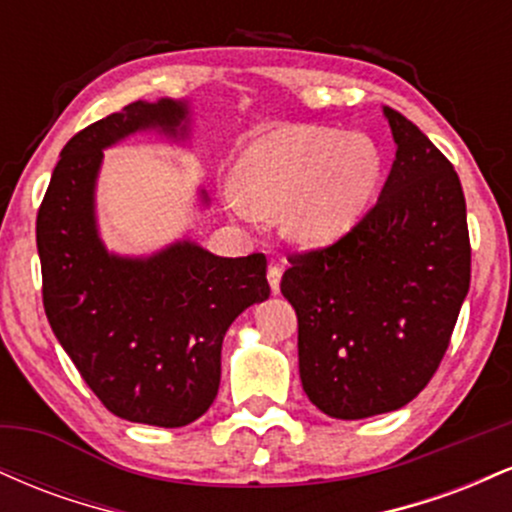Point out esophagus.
I'll use <instances>...</instances> for the list:
<instances>
[{
    "mask_svg": "<svg viewBox=\"0 0 512 512\" xmlns=\"http://www.w3.org/2000/svg\"><path fill=\"white\" fill-rule=\"evenodd\" d=\"M281 274H284V269H281V264H276V262L269 264V269H267V279H269V286H272V293H279Z\"/></svg>",
    "mask_w": 512,
    "mask_h": 512,
    "instance_id": "1",
    "label": "esophagus"
}]
</instances>
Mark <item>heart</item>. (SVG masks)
I'll list each match as a JSON object with an SVG mask.
<instances>
[{"instance_id":"b5f03b06","label":"heart","mask_w":512,"mask_h":512,"mask_svg":"<svg viewBox=\"0 0 512 512\" xmlns=\"http://www.w3.org/2000/svg\"><path fill=\"white\" fill-rule=\"evenodd\" d=\"M383 158L361 134L281 127L255 139L236 163L226 204L240 219L281 214L293 243L320 245L349 231L378 190Z\"/></svg>"}]
</instances>
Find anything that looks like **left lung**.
I'll return each instance as SVG.
<instances>
[{
    "label": "left lung",
    "mask_w": 512,
    "mask_h": 512,
    "mask_svg": "<svg viewBox=\"0 0 512 512\" xmlns=\"http://www.w3.org/2000/svg\"><path fill=\"white\" fill-rule=\"evenodd\" d=\"M397 154L378 202L325 248L291 252L305 395L334 419L395 411L431 383L472 276L464 192L419 127L385 108Z\"/></svg>",
    "instance_id": "obj_1"
}]
</instances>
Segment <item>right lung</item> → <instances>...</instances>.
Wrapping results in <instances>:
<instances>
[{"instance_id": "right-lung-1", "label": "right lung", "mask_w": 512, "mask_h": 512, "mask_svg": "<svg viewBox=\"0 0 512 512\" xmlns=\"http://www.w3.org/2000/svg\"><path fill=\"white\" fill-rule=\"evenodd\" d=\"M185 113L175 101H139L76 132L35 221L45 315L62 349L105 409L163 428L211 407L226 330L272 291L262 252L233 260L178 243L122 260L98 238L93 180L105 146L146 127L178 134Z\"/></svg>"}]
</instances>
